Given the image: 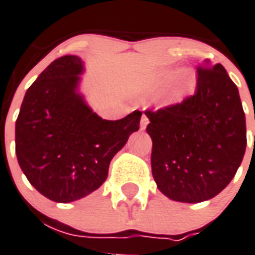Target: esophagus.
I'll return each instance as SVG.
<instances>
[{
  "label": "esophagus",
  "instance_id": "34e87169",
  "mask_svg": "<svg viewBox=\"0 0 255 255\" xmlns=\"http://www.w3.org/2000/svg\"><path fill=\"white\" fill-rule=\"evenodd\" d=\"M148 123H149V120H148L147 115H144L143 114V116H141V122H140V129H141V131H144V129L147 128Z\"/></svg>",
  "mask_w": 255,
  "mask_h": 255
}]
</instances>
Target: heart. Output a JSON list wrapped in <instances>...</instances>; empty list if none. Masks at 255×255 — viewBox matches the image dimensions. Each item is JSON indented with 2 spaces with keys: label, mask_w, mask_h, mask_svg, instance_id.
<instances>
[{
  "label": "heart",
  "mask_w": 255,
  "mask_h": 255,
  "mask_svg": "<svg viewBox=\"0 0 255 255\" xmlns=\"http://www.w3.org/2000/svg\"><path fill=\"white\" fill-rule=\"evenodd\" d=\"M169 78V74H163V75L160 77V82H167ZM192 82H193V79H192V75H190L189 73H182L181 75H178L177 81L174 83L173 88H172L169 94H168V102H169V103L178 102V100L184 96V94L189 90Z\"/></svg>",
  "instance_id": "obj_1"
}]
</instances>
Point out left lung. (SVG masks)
<instances>
[{"mask_svg": "<svg viewBox=\"0 0 255 255\" xmlns=\"http://www.w3.org/2000/svg\"><path fill=\"white\" fill-rule=\"evenodd\" d=\"M152 139V174L173 201H206L228 186L246 149V120L237 86L224 66L197 67L193 95L144 111Z\"/></svg>", "mask_w": 255, "mask_h": 255, "instance_id": "1", "label": "left lung"}]
</instances>
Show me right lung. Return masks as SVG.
Returning <instances> with one entry per match:
<instances>
[{
	"instance_id": "1",
	"label": "right lung",
	"mask_w": 255,
	"mask_h": 255,
	"mask_svg": "<svg viewBox=\"0 0 255 255\" xmlns=\"http://www.w3.org/2000/svg\"><path fill=\"white\" fill-rule=\"evenodd\" d=\"M83 62L65 55L26 91L15 122V153L29 182L51 201L71 202L107 178L112 157L139 129L141 112L106 120L78 92Z\"/></svg>"
}]
</instances>
